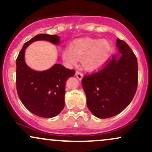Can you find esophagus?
I'll use <instances>...</instances> for the list:
<instances>
[{
	"instance_id": "esophagus-1",
	"label": "esophagus",
	"mask_w": 152,
	"mask_h": 152,
	"mask_svg": "<svg viewBox=\"0 0 152 152\" xmlns=\"http://www.w3.org/2000/svg\"><path fill=\"white\" fill-rule=\"evenodd\" d=\"M76 76L77 77L78 79L79 80H81L82 78H83V74L81 72H79V71H76Z\"/></svg>"
}]
</instances>
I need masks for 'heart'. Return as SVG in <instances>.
I'll return each instance as SVG.
<instances>
[{
	"mask_svg": "<svg viewBox=\"0 0 152 152\" xmlns=\"http://www.w3.org/2000/svg\"><path fill=\"white\" fill-rule=\"evenodd\" d=\"M112 52V47L107 40L82 38L75 41L69 48L62 52V58L68 66H73L81 60L83 69L95 71L107 64Z\"/></svg>",
	"mask_w": 152,
	"mask_h": 152,
	"instance_id": "b5f03b06",
	"label": "heart"
}]
</instances>
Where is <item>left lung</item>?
<instances>
[{
	"label": "left lung",
	"instance_id": "obj_1",
	"mask_svg": "<svg viewBox=\"0 0 152 152\" xmlns=\"http://www.w3.org/2000/svg\"><path fill=\"white\" fill-rule=\"evenodd\" d=\"M116 45L119 53L113 56L102 70L82 79L87 106L99 118L121 112L132 102L137 91V58L125 41L118 38Z\"/></svg>",
	"mask_w": 152,
	"mask_h": 152
}]
</instances>
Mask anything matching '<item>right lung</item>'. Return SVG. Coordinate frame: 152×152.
Segmentation results:
<instances>
[{
	"label": "right lung",
	"instance_id": "1",
	"mask_svg": "<svg viewBox=\"0 0 152 152\" xmlns=\"http://www.w3.org/2000/svg\"><path fill=\"white\" fill-rule=\"evenodd\" d=\"M37 41L60 43L56 35L41 34L24 43L16 59V88L22 104L31 113L43 118H52L61 113L65 106L66 82L75 74L74 70L60 64L42 71L31 69L25 62L26 48Z\"/></svg>",
	"mask_w": 152,
	"mask_h": 152
}]
</instances>
